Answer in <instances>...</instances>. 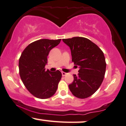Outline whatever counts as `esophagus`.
Wrapping results in <instances>:
<instances>
[{
    "instance_id": "obj_1",
    "label": "esophagus",
    "mask_w": 126,
    "mask_h": 126,
    "mask_svg": "<svg viewBox=\"0 0 126 126\" xmlns=\"http://www.w3.org/2000/svg\"><path fill=\"white\" fill-rule=\"evenodd\" d=\"M66 74H66V72H62V75H63V76H65V75H66Z\"/></svg>"
}]
</instances>
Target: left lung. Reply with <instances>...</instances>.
I'll use <instances>...</instances> for the list:
<instances>
[{
	"instance_id": "obj_1",
	"label": "left lung",
	"mask_w": 126,
	"mask_h": 126,
	"mask_svg": "<svg viewBox=\"0 0 126 126\" xmlns=\"http://www.w3.org/2000/svg\"><path fill=\"white\" fill-rule=\"evenodd\" d=\"M70 48L72 61L78 66V75L68 85L75 97L86 98L92 95L103 82L106 69L104 53L96 44L83 37L63 39Z\"/></svg>"
}]
</instances>
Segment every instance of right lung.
Instances as JSON below:
<instances>
[{"instance_id":"1","label":"right lung","mask_w":126,"mask_h":126,"mask_svg":"<svg viewBox=\"0 0 126 126\" xmlns=\"http://www.w3.org/2000/svg\"><path fill=\"white\" fill-rule=\"evenodd\" d=\"M61 39H42L31 43L23 50L19 61V74L22 82L33 96L41 99L51 97L57 91L62 77L59 70H45L47 57Z\"/></svg>"}]
</instances>
